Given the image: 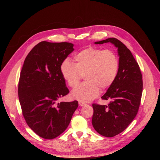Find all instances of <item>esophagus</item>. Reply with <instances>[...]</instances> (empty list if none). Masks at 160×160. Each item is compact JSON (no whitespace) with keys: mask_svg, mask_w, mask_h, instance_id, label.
<instances>
[{"mask_svg":"<svg viewBox=\"0 0 160 160\" xmlns=\"http://www.w3.org/2000/svg\"><path fill=\"white\" fill-rule=\"evenodd\" d=\"M78 104H79V106H83L86 105V103H84L83 102H81V101H80V102H78Z\"/></svg>","mask_w":160,"mask_h":160,"instance_id":"34e87169","label":"esophagus"}]
</instances>
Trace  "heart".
<instances>
[{
  "label": "heart",
  "mask_w": 160,
  "mask_h": 160,
  "mask_svg": "<svg viewBox=\"0 0 160 160\" xmlns=\"http://www.w3.org/2000/svg\"><path fill=\"white\" fill-rule=\"evenodd\" d=\"M74 64L68 58L60 65V71L68 86L77 88L83 75L86 80L72 92L73 98L89 102L96 98L100 88L106 89L115 81L119 67V58L112 50L95 47L83 49L73 57Z\"/></svg>",
  "instance_id": "b5f03b06"
}]
</instances>
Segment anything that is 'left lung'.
Masks as SVG:
<instances>
[{"instance_id":"8db88e82","label":"left lung","mask_w":160,"mask_h":160,"mask_svg":"<svg viewBox=\"0 0 160 160\" xmlns=\"http://www.w3.org/2000/svg\"><path fill=\"white\" fill-rule=\"evenodd\" d=\"M111 43L117 48L119 67L117 77L101 97L110 100L106 105L93 104L92 124L100 135L112 138L123 132L136 116L142 91L139 66L130 50L121 41L111 38L95 44Z\"/></svg>"}]
</instances>
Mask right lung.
<instances>
[{"instance_id": "obj_1", "label": "right lung", "mask_w": 160, "mask_h": 160, "mask_svg": "<svg viewBox=\"0 0 160 160\" xmlns=\"http://www.w3.org/2000/svg\"><path fill=\"white\" fill-rule=\"evenodd\" d=\"M73 46L67 42L41 41L24 60L18 86L19 102L28 127L42 138L51 139L62 134L78 106L77 100L56 103L69 93L60 65Z\"/></svg>"}]
</instances>
